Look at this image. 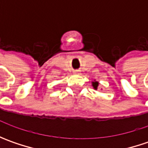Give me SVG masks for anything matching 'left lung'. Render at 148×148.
Wrapping results in <instances>:
<instances>
[{"mask_svg":"<svg viewBox=\"0 0 148 148\" xmlns=\"http://www.w3.org/2000/svg\"><path fill=\"white\" fill-rule=\"evenodd\" d=\"M92 85H93V86H94L95 89L97 88V86H98V82H95L92 83Z\"/></svg>","mask_w":148,"mask_h":148,"instance_id":"8db88e82","label":"left lung"}]
</instances>
